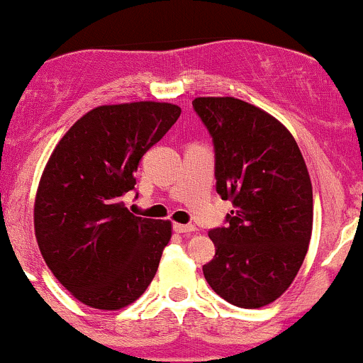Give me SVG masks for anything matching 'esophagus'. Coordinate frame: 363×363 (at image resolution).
<instances>
[{
	"label": "esophagus",
	"instance_id": "34e87169",
	"mask_svg": "<svg viewBox=\"0 0 363 363\" xmlns=\"http://www.w3.org/2000/svg\"><path fill=\"white\" fill-rule=\"evenodd\" d=\"M173 229L180 234H190V233H196V227L194 225H185V223H174Z\"/></svg>",
	"mask_w": 363,
	"mask_h": 363
}]
</instances>
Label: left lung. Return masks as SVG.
Listing matches in <instances>:
<instances>
[{"label":"left lung","mask_w":363,"mask_h":363,"mask_svg":"<svg viewBox=\"0 0 363 363\" xmlns=\"http://www.w3.org/2000/svg\"><path fill=\"white\" fill-rule=\"evenodd\" d=\"M215 143L216 192L233 201L227 227L209 230L216 253L203 265L213 290L257 309L289 290L313 233V186L289 129L246 101L196 98Z\"/></svg>","instance_id":"8db88e82"}]
</instances>
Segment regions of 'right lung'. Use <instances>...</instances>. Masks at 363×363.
<instances>
[{
  "label": "right lung",
  "mask_w": 363,
  "mask_h": 363,
  "mask_svg": "<svg viewBox=\"0 0 363 363\" xmlns=\"http://www.w3.org/2000/svg\"><path fill=\"white\" fill-rule=\"evenodd\" d=\"M182 108L157 101L103 104L78 118L47 160L35 197V236L45 264L82 304L117 311L154 279L173 225L136 216L121 197L141 157Z\"/></svg>",
  "instance_id": "1"
}]
</instances>
